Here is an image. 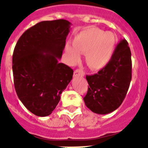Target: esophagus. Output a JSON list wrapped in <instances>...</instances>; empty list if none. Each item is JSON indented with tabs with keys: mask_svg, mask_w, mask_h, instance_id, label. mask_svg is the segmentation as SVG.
Masks as SVG:
<instances>
[{
	"mask_svg": "<svg viewBox=\"0 0 148 148\" xmlns=\"http://www.w3.org/2000/svg\"><path fill=\"white\" fill-rule=\"evenodd\" d=\"M84 73L82 70L77 69L74 72V77H84Z\"/></svg>",
	"mask_w": 148,
	"mask_h": 148,
	"instance_id": "34e87169",
	"label": "esophagus"
}]
</instances>
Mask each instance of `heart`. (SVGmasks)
<instances>
[{
	"instance_id": "1",
	"label": "heart",
	"mask_w": 148,
	"mask_h": 148,
	"mask_svg": "<svg viewBox=\"0 0 148 148\" xmlns=\"http://www.w3.org/2000/svg\"><path fill=\"white\" fill-rule=\"evenodd\" d=\"M117 43L116 36L110 31L103 32L97 27L86 29L74 38L72 46L66 47V53L71 62L85 54L87 64L93 70H101L110 62Z\"/></svg>"
}]
</instances>
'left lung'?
Returning a JSON list of instances; mask_svg holds the SVG:
<instances>
[{"label":"left lung","mask_w":148,"mask_h":148,"mask_svg":"<svg viewBox=\"0 0 148 148\" xmlns=\"http://www.w3.org/2000/svg\"><path fill=\"white\" fill-rule=\"evenodd\" d=\"M131 52L125 39L117 45L110 62L97 74L87 75L88 93L84 101L94 113L107 114L119 108L131 81Z\"/></svg>","instance_id":"1"}]
</instances>
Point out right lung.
Segmentation results:
<instances>
[{"label": "right lung", "mask_w": 148, "mask_h": 148, "mask_svg": "<svg viewBox=\"0 0 148 148\" xmlns=\"http://www.w3.org/2000/svg\"><path fill=\"white\" fill-rule=\"evenodd\" d=\"M71 23L64 19L41 21L24 32L12 58L17 97L34 114L46 117L59 103L74 71L59 62Z\"/></svg>", "instance_id": "obj_1"}]
</instances>
